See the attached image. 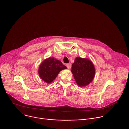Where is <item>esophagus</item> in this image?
I'll return each mask as SVG.
<instances>
[{"label":"esophagus","mask_w":129,"mask_h":129,"mask_svg":"<svg viewBox=\"0 0 129 129\" xmlns=\"http://www.w3.org/2000/svg\"><path fill=\"white\" fill-rule=\"evenodd\" d=\"M66 66L68 68V69H70L71 68V64L70 63H68V64H66Z\"/></svg>","instance_id":"1"}]
</instances>
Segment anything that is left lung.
I'll list each match as a JSON object with an SVG mask.
<instances>
[{
    "label": "left lung",
    "mask_w": 129,
    "mask_h": 129,
    "mask_svg": "<svg viewBox=\"0 0 129 129\" xmlns=\"http://www.w3.org/2000/svg\"><path fill=\"white\" fill-rule=\"evenodd\" d=\"M71 72L80 87L89 85L93 80L95 70L93 64L88 59L77 57L72 65Z\"/></svg>",
    "instance_id": "obj_1"
}]
</instances>
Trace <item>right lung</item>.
I'll list each match as a JSON object with an SVG mask.
<instances>
[{
  "label": "right lung",
  "instance_id": "right-lung-1",
  "mask_svg": "<svg viewBox=\"0 0 129 129\" xmlns=\"http://www.w3.org/2000/svg\"><path fill=\"white\" fill-rule=\"evenodd\" d=\"M66 68L60 61L54 58H49L40 64L38 73L43 81L49 84L56 79L60 71Z\"/></svg>",
  "mask_w": 129,
  "mask_h": 129
}]
</instances>
